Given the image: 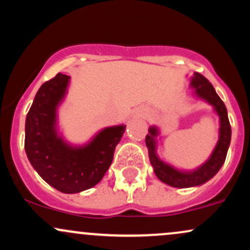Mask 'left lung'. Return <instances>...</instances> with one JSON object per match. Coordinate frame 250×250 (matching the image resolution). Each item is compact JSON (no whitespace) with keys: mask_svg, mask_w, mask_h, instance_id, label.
Returning <instances> with one entry per match:
<instances>
[{"mask_svg":"<svg viewBox=\"0 0 250 250\" xmlns=\"http://www.w3.org/2000/svg\"><path fill=\"white\" fill-rule=\"evenodd\" d=\"M191 87L195 89V94L197 96L206 100L213 105L220 116V139L210 159L196 170L189 171V173H181V171L162 162L155 153V137L157 135V129L150 127L148 130L149 134L146 136L149 160L153 166L155 174L162 182L176 188L195 187V186L203 185L208 180H210L225 163L227 151H228L229 145H230L231 128L230 123H229L228 114H227V108L215 91L213 84L200 73H195L194 77L191 79Z\"/></svg>","mask_w":250,"mask_h":250,"instance_id":"left-lung-1","label":"left lung"}]
</instances>
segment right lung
I'll use <instances>...</instances> for the list:
<instances>
[{"mask_svg":"<svg viewBox=\"0 0 250 250\" xmlns=\"http://www.w3.org/2000/svg\"><path fill=\"white\" fill-rule=\"evenodd\" d=\"M68 82L69 76L59 73L40 87L25 119L24 149L31 166L48 185L62 193L74 194L102 180L125 125L103 129L85 147L68 146L55 129L56 107Z\"/></svg>","mask_w":250,"mask_h":250,"instance_id":"obj_1","label":"right lung"}]
</instances>
